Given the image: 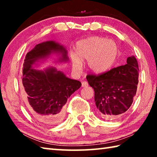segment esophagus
Segmentation results:
<instances>
[{
  "instance_id": "1",
  "label": "esophagus",
  "mask_w": 157,
  "mask_h": 157,
  "mask_svg": "<svg viewBox=\"0 0 157 157\" xmlns=\"http://www.w3.org/2000/svg\"><path fill=\"white\" fill-rule=\"evenodd\" d=\"M88 86H89V84H88V82H87L84 81V82H82V87H86Z\"/></svg>"
}]
</instances>
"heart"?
<instances>
[{
	"label": "heart",
	"instance_id": "1",
	"mask_svg": "<svg viewBox=\"0 0 157 157\" xmlns=\"http://www.w3.org/2000/svg\"><path fill=\"white\" fill-rule=\"evenodd\" d=\"M75 55H72L73 66L77 70L82 68V60H88L90 70L95 73L107 71L113 64L118 54L115 42L100 36L89 37L78 41L75 46Z\"/></svg>",
	"mask_w": 157,
	"mask_h": 157
}]
</instances>
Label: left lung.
I'll use <instances>...</instances> for the list:
<instances>
[{
	"label": "left lung",
	"instance_id": "1",
	"mask_svg": "<svg viewBox=\"0 0 157 157\" xmlns=\"http://www.w3.org/2000/svg\"><path fill=\"white\" fill-rule=\"evenodd\" d=\"M139 65L129 57L127 63L107 72L89 74L86 79L95 91V102L100 116L105 119L121 116L131 107L139 82Z\"/></svg>",
	"mask_w": 157,
	"mask_h": 157
}]
</instances>
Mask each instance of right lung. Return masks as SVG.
<instances>
[{
  "label": "right lung",
  "instance_id": "obj_1",
  "mask_svg": "<svg viewBox=\"0 0 157 157\" xmlns=\"http://www.w3.org/2000/svg\"><path fill=\"white\" fill-rule=\"evenodd\" d=\"M62 52L67 59L66 50L52 41L39 44L25 55L22 83L24 101L28 109L37 121L46 125H55L64 117L67 99L82 86L81 82L68 78L54 68L44 71L32 68L33 63L52 52Z\"/></svg>",
  "mask_w": 157,
  "mask_h": 157
}]
</instances>
